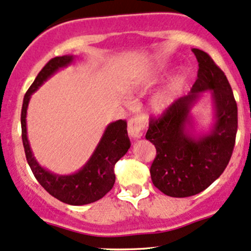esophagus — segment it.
I'll use <instances>...</instances> for the list:
<instances>
[{
    "instance_id": "34e87169",
    "label": "esophagus",
    "mask_w": 251,
    "mask_h": 251,
    "mask_svg": "<svg viewBox=\"0 0 251 251\" xmlns=\"http://www.w3.org/2000/svg\"><path fill=\"white\" fill-rule=\"evenodd\" d=\"M145 126H146V121L142 117H133L129 120L128 122V133L129 136L133 140H139L142 136V130H144Z\"/></svg>"
}]
</instances>
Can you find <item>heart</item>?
Returning a JSON list of instances; mask_svg holds the SVG:
<instances>
[{
	"mask_svg": "<svg viewBox=\"0 0 251 251\" xmlns=\"http://www.w3.org/2000/svg\"><path fill=\"white\" fill-rule=\"evenodd\" d=\"M188 82V74L185 72H179L170 80L161 92H159L152 100L151 107L153 114L161 115L168 111L169 107L174 104L175 99L185 88Z\"/></svg>",
	"mask_w": 251,
	"mask_h": 251,
	"instance_id": "obj_1",
	"label": "heart"
}]
</instances>
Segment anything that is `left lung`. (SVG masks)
<instances>
[{"instance_id":"obj_1","label":"left lung","mask_w":251,"mask_h":251,"mask_svg":"<svg viewBox=\"0 0 251 251\" xmlns=\"http://www.w3.org/2000/svg\"><path fill=\"white\" fill-rule=\"evenodd\" d=\"M191 51L199 62L198 79L163 117L151 121L146 133L157 150L151 178L155 188L172 198L196 195L223 174L232 155L238 126L237 104L226 75L208 53ZM204 92L211 93L213 123L207 132L198 133L191 110Z\"/></svg>"}]
</instances>
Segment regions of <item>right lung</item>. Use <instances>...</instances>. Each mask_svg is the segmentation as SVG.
Returning <instances> with one entry per match:
<instances>
[{
  "instance_id": "add662e5",
  "label": "right lung",
  "mask_w": 251,
  "mask_h": 251,
  "mask_svg": "<svg viewBox=\"0 0 251 251\" xmlns=\"http://www.w3.org/2000/svg\"><path fill=\"white\" fill-rule=\"evenodd\" d=\"M75 56L64 55L52 58L37 75L36 80L24 97L21 110V133L27 163L39 184L50 195L64 203L73 206L92 203L98 201L111 190L115 183V164L130 148L126 121L111 122L105 128L96 150L81 169L71 175H60L43 168L32 152L27 136V109L31 96L61 69L67 68L74 62Z\"/></svg>"
}]
</instances>
